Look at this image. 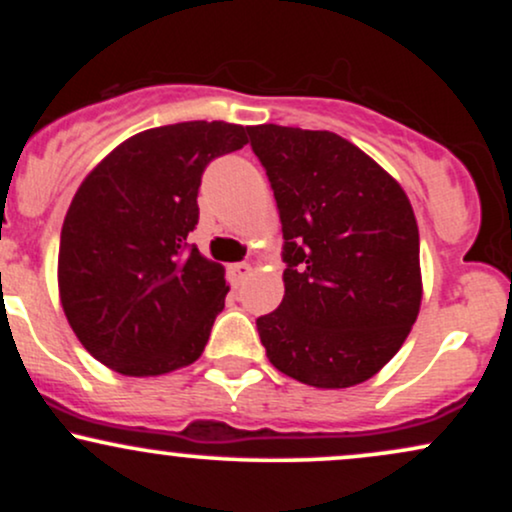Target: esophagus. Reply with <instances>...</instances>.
Masks as SVG:
<instances>
[{"instance_id":"esophagus-1","label":"esophagus","mask_w":512,"mask_h":512,"mask_svg":"<svg viewBox=\"0 0 512 512\" xmlns=\"http://www.w3.org/2000/svg\"><path fill=\"white\" fill-rule=\"evenodd\" d=\"M250 272H252V267H250V264H245V262L231 264V267H228V276H231V281L236 286L243 284V281L250 276Z\"/></svg>"}]
</instances>
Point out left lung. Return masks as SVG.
<instances>
[{
  "mask_svg": "<svg viewBox=\"0 0 512 512\" xmlns=\"http://www.w3.org/2000/svg\"><path fill=\"white\" fill-rule=\"evenodd\" d=\"M284 233V301L257 317L272 366L339 390L397 354L421 308L419 226L399 182L325 129L248 127Z\"/></svg>",
  "mask_w": 512,
  "mask_h": 512,
  "instance_id": "obj_1",
  "label": "left lung"
}]
</instances>
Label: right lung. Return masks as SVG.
<instances>
[{
  "mask_svg": "<svg viewBox=\"0 0 512 512\" xmlns=\"http://www.w3.org/2000/svg\"><path fill=\"white\" fill-rule=\"evenodd\" d=\"M245 144L248 127L219 120L154 127L81 182L62 223L57 281L69 325L103 366L146 378L202 356L228 286L187 236L204 168Z\"/></svg>",
  "mask_w": 512,
  "mask_h": 512,
  "instance_id": "right-lung-1",
  "label": "right lung"
}]
</instances>
